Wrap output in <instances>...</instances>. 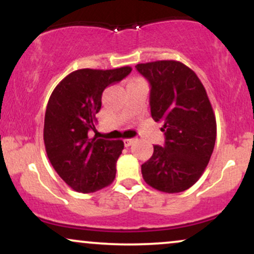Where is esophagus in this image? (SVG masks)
<instances>
[{
	"mask_svg": "<svg viewBox=\"0 0 254 254\" xmlns=\"http://www.w3.org/2000/svg\"><path fill=\"white\" fill-rule=\"evenodd\" d=\"M133 142H135V139H133V138H125L124 139V145H125V147H130V145L132 144Z\"/></svg>",
	"mask_w": 254,
	"mask_h": 254,
	"instance_id": "obj_1",
	"label": "esophagus"
}]
</instances>
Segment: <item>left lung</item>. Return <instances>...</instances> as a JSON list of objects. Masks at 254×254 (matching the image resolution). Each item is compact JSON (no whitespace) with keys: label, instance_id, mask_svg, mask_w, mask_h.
Masks as SVG:
<instances>
[{"label":"left lung","instance_id":"8db88e82","mask_svg":"<svg viewBox=\"0 0 254 254\" xmlns=\"http://www.w3.org/2000/svg\"><path fill=\"white\" fill-rule=\"evenodd\" d=\"M150 83V112L164 122L165 145H154L142 165L148 185L166 193L190 189L209 164L216 141V118L203 83L192 69L178 61L136 65Z\"/></svg>","mask_w":254,"mask_h":254}]
</instances>
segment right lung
Masks as SVG:
<instances>
[{
  "mask_svg": "<svg viewBox=\"0 0 254 254\" xmlns=\"http://www.w3.org/2000/svg\"><path fill=\"white\" fill-rule=\"evenodd\" d=\"M131 70V66L78 69L66 75L49 99L44 119L45 150L58 176L74 191L90 193L115 180L124 142L89 137V131L95 130L104 89Z\"/></svg>",
  "mask_w": 254,
  "mask_h": 254,
  "instance_id": "1",
  "label": "right lung"
}]
</instances>
